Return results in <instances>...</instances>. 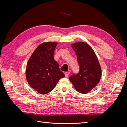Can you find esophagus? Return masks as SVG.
I'll use <instances>...</instances> for the list:
<instances>
[{
  "label": "esophagus",
  "mask_w": 127,
  "mask_h": 127,
  "mask_svg": "<svg viewBox=\"0 0 127 127\" xmlns=\"http://www.w3.org/2000/svg\"><path fill=\"white\" fill-rule=\"evenodd\" d=\"M64 74H65V77H68V75H69V72H65Z\"/></svg>",
  "instance_id": "esophagus-1"
}]
</instances>
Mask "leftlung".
I'll use <instances>...</instances> for the list:
<instances>
[{"label": "left lung", "instance_id": "8db88e82", "mask_svg": "<svg viewBox=\"0 0 127 127\" xmlns=\"http://www.w3.org/2000/svg\"><path fill=\"white\" fill-rule=\"evenodd\" d=\"M79 65V72L69 77L77 91L86 94L91 91L99 83L101 77V69L97 57L92 48L84 42L72 45Z\"/></svg>", "mask_w": 127, "mask_h": 127}]
</instances>
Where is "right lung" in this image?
Segmentation results:
<instances>
[{
  "label": "right lung",
  "mask_w": 127,
  "mask_h": 127,
  "mask_svg": "<svg viewBox=\"0 0 127 127\" xmlns=\"http://www.w3.org/2000/svg\"><path fill=\"white\" fill-rule=\"evenodd\" d=\"M58 43H44L36 48L27 64L26 79L31 87L44 95L52 91L60 79L65 76L54 59Z\"/></svg>",
  "instance_id": "add662e5"
}]
</instances>
